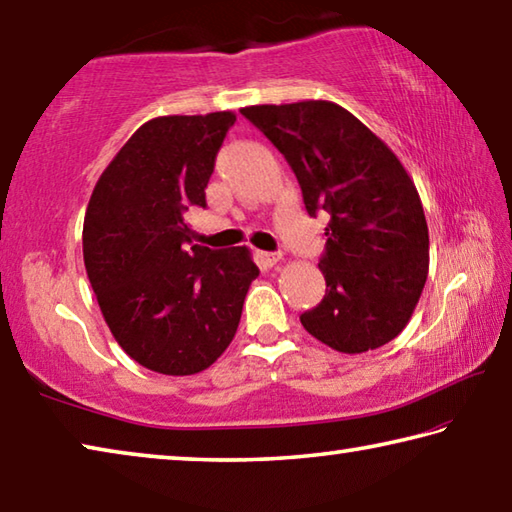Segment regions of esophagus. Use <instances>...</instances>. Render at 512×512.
Wrapping results in <instances>:
<instances>
[{
	"label": "esophagus",
	"mask_w": 512,
	"mask_h": 512,
	"mask_svg": "<svg viewBox=\"0 0 512 512\" xmlns=\"http://www.w3.org/2000/svg\"><path fill=\"white\" fill-rule=\"evenodd\" d=\"M257 259H259V264H262V266L271 268V266H275L277 262H280L282 255H280V253H266V250H259Z\"/></svg>",
	"instance_id": "esophagus-1"
}]
</instances>
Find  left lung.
I'll return each instance as SVG.
<instances>
[{
	"mask_svg": "<svg viewBox=\"0 0 512 512\" xmlns=\"http://www.w3.org/2000/svg\"><path fill=\"white\" fill-rule=\"evenodd\" d=\"M289 162L309 216L329 214L318 268L325 296L300 314L311 336L359 354L409 323L429 271V230L409 173L361 121L332 101L241 110Z\"/></svg>",
	"mask_w": 512,
	"mask_h": 512,
	"instance_id": "1",
	"label": "left lung"
}]
</instances>
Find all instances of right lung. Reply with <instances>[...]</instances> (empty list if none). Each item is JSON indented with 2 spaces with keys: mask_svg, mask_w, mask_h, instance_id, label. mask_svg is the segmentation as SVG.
<instances>
[{
  "mask_svg": "<svg viewBox=\"0 0 512 512\" xmlns=\"http://www.w3.org/2000/svg\"><path fill=\"white\" fill-rule=\"evenodd\" d=\"M232 112L146 121L94 187L83 259L101 314L128 357L162 375L210 368L235 339L259 268L248 248L192 244Z\"/></svg>",
  "mask_w": 512,
  "mask_h": 512,
  "instance_id": "obj_1",
  "label": "right lung"
}]
</instances>
